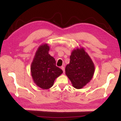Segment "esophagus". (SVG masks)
Returning <instances> with one entry per match:
<instances>
[{"label": "esophagus", "mask_w": 121, "mask_h": 121, "mask_svg": "<svg viewBox=\"0 0 121 121\" xmlns=\"http://www.w3.org/2000/svg\"><path fill=\"white\" fill-rule=\"evenodd\" d=\"M61 69L63 71V73H65V67H63V66H61Z\"/></svg>", "instance_id": "esophagus-1"}]
</instances>
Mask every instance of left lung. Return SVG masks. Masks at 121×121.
Masks as SVG:
<instances>
[{
	"mask_svg": "<svg viewBox=\"0 0 121 121\" xmlns=\"http://www.w3.org/2000/svg\"><path fill=\"white\" fill-rule=\"evenodd\" d=\"M65 74L75 88L80 89L92 79L94 65L92 60L83 48L73 51L69 64L65 69Z\"/></svg>",
	"mask_w": 121,
	"mask_h": 121,
	"instance_id": "left-lung-1",
	"label": "left lung"
}]
</instances>
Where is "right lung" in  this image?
Here are the masks:
<instances>
[{
    "instance_id": "right-lung-1",
    "label": "right lung",
    "mask_w": 121,
    "mask_h": 121,
    "mask_svg": "<svg viewBox=\"0 0 121 121\" xmlns=\"http://www.w3.org/2000/svg\"><path fill=\"white\" fill-rule=\"evenodd\" d=\"M49 47L46 44L40 46L31 64V71L34 82L39 87L47 89L52 87L54 80L63 73L56 66V61L48 54Z\"/></svg>"
}]
</instances>
